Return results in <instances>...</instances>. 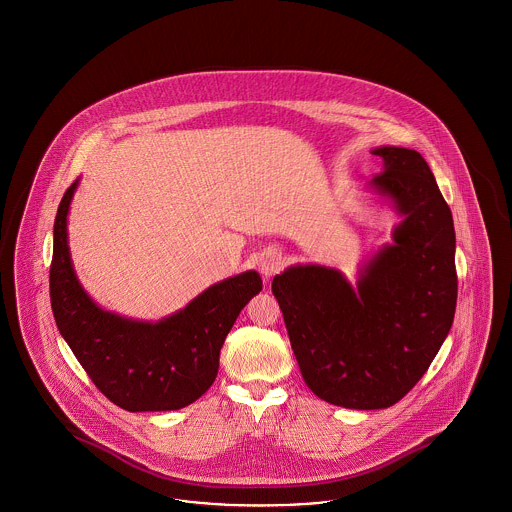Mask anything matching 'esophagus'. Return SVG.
<instances>
[{
	"instance_id": "obj_1",
	"label": "esophagus",
	"mask_w": 512,
	"mask_h": 512,
	"mask_svg": "<svg viewBox=\"0 0 512 512\" xmlns=\"http://www.w3.org/2000/svg\"><path fill=\"white\" fill-rule=\"evenodd\" d=\"M282 265H284V257H282V253L276 251V249H270L267 253H263L261 259H259V270H261V274H263L265 278L276 274V272L282 268Z\"/></svg>"
}]
</instances>
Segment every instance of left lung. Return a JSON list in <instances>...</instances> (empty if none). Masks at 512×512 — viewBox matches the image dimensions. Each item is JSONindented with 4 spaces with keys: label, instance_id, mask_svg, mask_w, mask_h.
I'll use <instances>...</instances> for the list:
<instances>
[{
    "label": "left lung",
    "instance_id": "8db88e82",
    "mask_svg": "<svg viewBox=\"0 0 512 512\" xmlns=\"http://www.w3.org/2000/svg\"><path fill=\"white\" fill-rule=\"evenodd\" d=\"M372 178L405 220L361 274L357 290L334 268L276 274L278 299L301 376L320 399L345 409H388L438 355L457 307L455 228L424 157L380 147Z\"/></svg>",
    "mask_w": 512,
    "mask_h": 512
}]
</instances>
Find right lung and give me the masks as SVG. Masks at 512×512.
<instances>
[{
  "instance_id": "add662e5",
  "label": "right lung",
  "mask_w": 512,
  "mask_h": 512,
  "mask_svg": "<svg viewBox=\"0 0 512 512\" xmlns=\"http://www.w3.org/2000/svg\"><path fill=\"white\" fill-rule=\"evenodd\" d=\"M78 180L63 195L53 224L51 309L61 336L90 380L124 411H176L217 378L220 347L263 280L255 270L197 295L161 322H134L101 311L80 288L67 245V213Z\"/></svg>"
}]
</instances>
